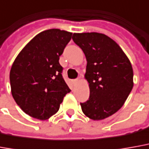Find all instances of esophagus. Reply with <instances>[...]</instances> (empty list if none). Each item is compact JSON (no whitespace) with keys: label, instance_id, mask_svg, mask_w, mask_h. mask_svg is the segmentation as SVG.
Segmentation results:
<instances>
[{"label":"esophagus","instance_id":"obj_1","mask_svg":"<svg viewBox=\"0 0 149 149\" xmlns=\"http://www.w3.org/2000/svg\"><path fill=\"white\" fill-rule=\"evenodd\" d=\"M78 79H75V80H73V81H72V82L74 83V84H77V83H78Z\"/></svg>","mask_w":149,"mask_h":149}]
</instances>
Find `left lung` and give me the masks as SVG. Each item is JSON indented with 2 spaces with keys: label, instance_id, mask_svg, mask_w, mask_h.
Segmentation results:
<instances>
[{
  "label": "left lung",
  "instance_id": "obj_1",
  "mask_svg": "<svg viewBox=\"0 0 149 149\" xmlns=\"http://www.w3.org/2000/svg\"><path fill=\"white\" fill-rule=\"evenodd\" d=\"M72 40L86 55L85 78L90 98L81 103L83 113L95 121L103 120L123 106L133 88V68L116 41L98 32L74 33Z\"/></svg>",
  "mask_w": 149,
  "mask_h": 149
}]
</instances>
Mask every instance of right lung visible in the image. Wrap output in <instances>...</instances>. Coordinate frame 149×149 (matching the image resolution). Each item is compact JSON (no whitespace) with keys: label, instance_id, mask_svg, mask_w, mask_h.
<instances>
[{"label":"right lung","instance_id":"add662e5","mask_svg":"<svg viewBox=\"0 0 149 149\" xmlns=\"http://www.w3.org/2000/svg\"><path fill=\"white\" fill-rule=\"evenodd\" d=\"M72 33L60 29L40 32L28 42L13 63L11 94L26 114L39 120L57 113L71 91L63 78L59 57Z\"/></svg>","mask_w":149,"mask_h":149}]
</instances>
